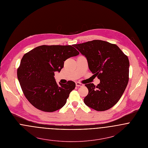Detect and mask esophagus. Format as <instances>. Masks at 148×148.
<instances>
[{
  "label": "esophagus",
  "mask_w": 148,
  "mask_h": 148,
  "mask_svg": "<svg viewBox=\"0 0 148 148\" xmlns=\"http://www.w3.org/2000/svg\"><path fill=\"white\" fill-rule=\"evenodd\" d=\"M76 85L77 86H83L84 85L83 84H82V83H80L77 82V83H76Z\"/></svg>",
  "instance_id": "34e87169"
}]
</instances>
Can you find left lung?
<instances>
[{
    "label": "left lung",
    "mask_w": 148,
    "mask_h": 148,
    "mask_svg": "<svg viewBox=\"0 0 148 148\" xmlns=\"http://www.w3.org/2000/svg\"><path fill=\"white\" fill-rule=\"evenodd\" d=\"M73 46L85 56L90 71L100 80L97 86L85 85L88 89L85 105L97 111L111 108L120 99L128 83L127 56L117 45L100 40Z\"/></svg>",
    "instance_id": "8db88e82"
}]
</instances>
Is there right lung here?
<instances>
[{"instance_id":"1","label":"right lung","mask_w":148,"mask_h":148,"mask_svg":"<svg viewBox=\"0 0 148 148\" xmlns=\"http://www.w3.org/2000/svg\"><path fill=\"white\" fill-rule=\"evenodd\" d=\"M79 54L71 45H43L23 56L17 76L25 97L32 106L52 112L65 104L76 84L72 81L57 84L54 73L60 72L67 59Z\"/></svg>"}]
</instances>
